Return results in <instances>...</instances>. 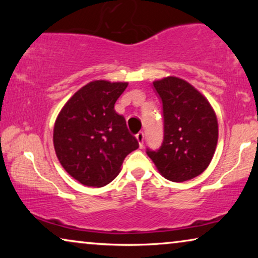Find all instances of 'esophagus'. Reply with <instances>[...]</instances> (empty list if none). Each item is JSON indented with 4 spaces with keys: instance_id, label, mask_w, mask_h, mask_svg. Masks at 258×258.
Segmentation results:
<instances>
[{
    "instance_id": "esophagus-1",
    "label": "esophagus",
    "mask_w": 258,
    "mask_h": 258,
    "mask_svg": "<svg viewBox=\"0 0 258 258\" xmlns=\"http://www.w3.org/2000/svg\"><path fill=\"white\" fill-rule=\"evenodd\" d=\"M136 139L139 141L140 148H143V143H144V134L143 133H139L136 135Z\"/></svg>"
}]
</instances>
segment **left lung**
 <instances>
[{"mask_svg": "<svg viewBox=\"0 0 258 258\" xmlns=\"http://www.w3.org/2000/svg\"><path fill=\"white\" fill-rule=\"evenodd\" d=\"M162 101L163 143L147 149L158 171L172 182H184L210 164L218 140V123L213 107L199 90L175 76L153 83Z\"/></svg>", "mask_w": 258, "mask_h": 258, "instance_id": "8db88e82", "label": "left lung"}]
</instances>
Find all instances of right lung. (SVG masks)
Here are the masks:
<instances>
[{"mask_svg":"<svg viewBox=\"0 0 258 258\" xmlns=\"http://www.w3.org/2000/svg\"><path fill=\"white\" fill-rule=\"evenodd\" d=\"M126 87V82H89L69 98L56 118V156L83 185L100 188L110 183L126 155L139 148L125 118L114 109Z\"/></svg>","mask_w":258,"mask_h":258,"instance_id":"add662e5","label":"right lung"}]
</instances>
